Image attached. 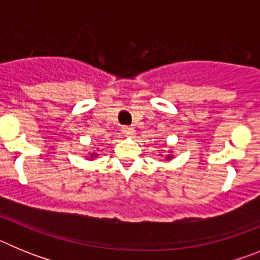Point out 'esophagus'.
Listing matches in <instances>:
<instances>
[{"instance_id":"1","label":"esophagus","mask_w":260,"mask_h":260,"mask_svg":"<svg viewBox=\"0 0 260 260\" xmlns=\"http://www.w3.org/2000/svg\"><path fill=\"white\" fill-rule=\"evenodd\" d=\"M122 133L126 137H133V135H135V128L132 127V126H123Z\"/></svg>"}]
</instances>
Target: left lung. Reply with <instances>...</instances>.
<instances>
[{"label":"left lung","mask_w":260,"mask_h":260,"mask_svg":"<svg viewBox=\"0 0 260 260\" xmlns=\"http://www.w3.org/2000/svg\"><path fill=\"white\" fill-rule=\"evenodd\" d=\"M171 157H172V155H168L167 156V160H171Z\"/></svg>","instance_id":"left-lung-1"}]
</instances>
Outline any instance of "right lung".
I'll return each mask as SVG.
<instances>
[{
	"label": "right lung",
	"mask_w": 260,
	"mask_h": 260,
	"mask_svg": "<svg viewBox=\"0 0 260 260\" xmlns=\"http://www.w3.org/2000/svg\"><path fill=\"white\" fill-rule=\"evenodd\" d=\"M89 156H91V158H92V157H96V153H91V155H89Z\"/></svg>",
	"instance_id": "1"
}]
</instances>
